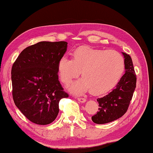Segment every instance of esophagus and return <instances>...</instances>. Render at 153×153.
<instances>
[{
	"instance_id": "esophagus-1",
	"label": "esophagus",
	"mask_w": 153,
	"mask_h": 153,
	"mask_svg": "<svg viewBox=\"0 0 153 153\" xmlns=\"http://www.w3.org/2000/svg\"><path fill=\"white\" fill-rule=\"evenodd\" d=\"M77 100H78V101H79L80 102H82V103H84V102H85L86 101V98H79V97L77 98Z\"/></svg>"
}]
</instances>
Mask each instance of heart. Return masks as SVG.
<instances>
[{
  "label": "heart",
  "instance_id": "b5f03b06",
  "mask_svg": "<svg viewBox=\"0 0 153 153\" xmlns=\"http://www.w3.org/2000/svg\"><path fill=\"white\" fill-rule=\"evenodd\" d=\"M71 55L72 59H60L58 71L64 84L76 78L82 72L83 79L69 86L71 91L77 94L89 90L93 94L110 91L120 82L125 69L123 56L115 51L81 46Z\"/></svg>",
  "mask_w": 153,
  "mask_h": 153
}]
</instances>
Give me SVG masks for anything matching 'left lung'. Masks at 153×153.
<instances>
[{"label":"left lung","instance_id":"left-lung-1","mask_svg":"<svg viewBox=\"0 0 153 153\" xmlns=\"http://www.w3.org/2000/svg\"><path fill=\"white\" fill-rule=\"evenodd\" d=\"M122 54L126 73L112 91L97 99L99 111L92 117V120L95 123H110L122 117L132 98L136 86V75L131 56L125 53Z\"/></svg>","mask_w":153,"mask_h":153}]
</instances>
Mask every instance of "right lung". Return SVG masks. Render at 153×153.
Listing matches in <instances>:
<instances>
[{
	"mask_svg": "<svg viewBox=\"0 0 153 153\" xmlns=\"http://www.w3.org/2000/svg\"><path fill=\"white\" fill-rule=\"evenodd\" d=\"M67 42H40L25 48L11 69L12 94L16 107L30 121L39 125L53 122L59 102L69 97L58 77V65Z\"/></svg>",
	"mask_w": 153,
	"mask_h": 153,
	"instance_id": "obj_1",
	"label": "right lung"
}]
</instances>
